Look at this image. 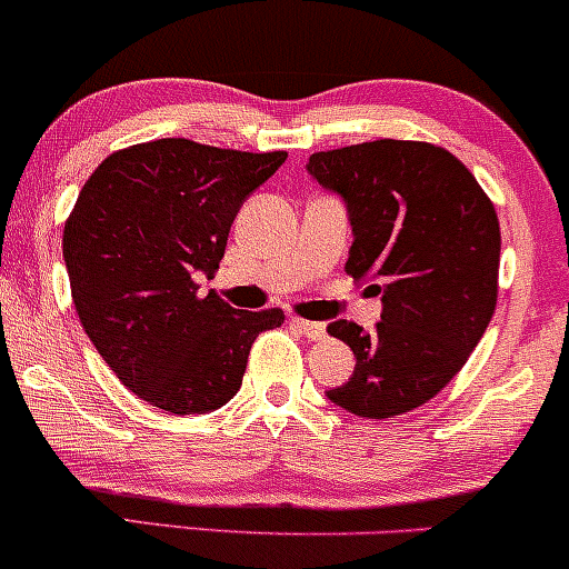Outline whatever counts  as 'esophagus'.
<instances>
[{"label": "esophagus", "instance_id": "esophagus-1", "mask_svg": "<svg viewBox=\"0 0 569 569\" xmlns=\"http://www.w3.org/2000/svg\"><path fill=\"white\" fill-rule=\"evenodd\" d=\"M291 323L297 326V329L302 331L307 339H312V342H318V339L326 337V323H321V321H305V318H291Z\"/></svg>", "mask_w": 569, "mask_h": 569}]
</instances>
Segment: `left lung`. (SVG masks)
Returning <instances> with one entry per match:
<instances>
[{
    "label": "left lung",
    "mask_w": 569,
    "mask_h": 569,
    "mask_svg": "<svg viewBox=\"0 0 569 569\" xmlns=\"http://www.w3.org/2000/svg\"><path fill=\"white\" fill-rule=\"evenodd\" d=\"M307 171L348 202L352 240L345 272L375 280V329L329 323L356 352V371L329 390L369 420L403 415L466 367L498 305L500 224L492 200L449 149L377 139L316 152Z\"/></svg>",
    "instance_id": "left-lung-1"
}]
</instances>
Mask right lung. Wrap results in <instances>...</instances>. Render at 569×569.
<instances>
[{
	"mask_svg": "<svg viewBox=\"0 0 569 569\" xmlns=\"http://www.w3.org/2000/svg\"><path fill=\"white\" fill-rule=\"evenodd\" d=\"M286 158L158 139L117 149L84 181L63 224L71 302L103 361L152 407H224L253 339L286 321L280 307L200 297L194 280L219 270L240 206Z\"/></svg>",
	"mask_w": 569,
	"mask_h": 569,
	"instance_id": "obj_1",
	"label": "right lung"
}]
</instances>
